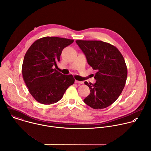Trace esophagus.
<instances>
[{
	"label": "esophagus",
	"mask_w": 151,
	"mask_h": 151,
	"mask_svg": "<svg viewBox=\"0 0 151 151\" xmlns=\"http://www.w3.org/2000/svg\"><path fill=\"white\" fill-rule=\"evenodd\" d=\"M75 82L76 83H83V82L82 81H77V80H75Z\"/></svg>",
	"instance_id": "1"
}]
</instances>
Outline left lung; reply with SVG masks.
<instances>
[{"label": "left lung", "mask_w": 151, "mask_h": 151, "mask_svg": "<svg viewBox=\"0 0 151 151\" xmlns=\"http://www.w3.org/2000/svg\"><path fill=\"white\" fill-rule=\"evenodd\" d=\"M87 62L97 70L95 83L85 82L90 94L83 101L94 109L106 108L119 97L127 77L124 58L115 46L101 40H76Z\"/></svg>", "instance_id": "obj_1"}]
</instances>
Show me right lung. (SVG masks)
<instances>
[{
    "instance_id": "right-lung-1",
    "label": "right lung",
    "mask_w": 151,
    "mask_h": 151,
    "mask_svg": "<svg viewBox=\"0 0 151 151\" xmlns=\"http://www.w3.org/2000/svg\"><path fill=\"white\" fill-rule=\"evenodd\" d=\"M73 41L44 37L33 42L26 52L22 66L23 78L29 93L39 103L51 104L58 101L74 83L72 75H63L54 68L63 50Z\"/></svg>"
}]
</instances>
